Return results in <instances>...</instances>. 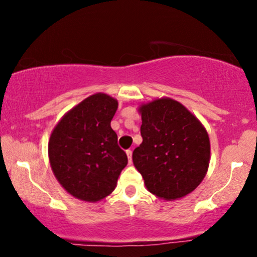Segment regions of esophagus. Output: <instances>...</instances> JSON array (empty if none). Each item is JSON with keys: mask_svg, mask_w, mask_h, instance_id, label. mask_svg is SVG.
Segmentation results:
<instances>
[{"mask_svg": "<svg viewBox=\"0 0 257 257\" xmlns=\"http://www.w3.org/2000/svg\"><path fill=\"white\" fill-rule=\"evenodd\" d=\"M126 154H127L128 163L131 164V163H132V150H127V151H126Z\"/></svg>", "mask_w": 257, "mask_h": 257, "instance_id": "obj_1", "label": "esophagus"}]
</instances>
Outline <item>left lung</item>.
Instances as JSON below:
<instances>
[{
    "label": "left lung",
    "instance_id": "1",
    "mask_svg": "<svg viewBox=\"0 0 257 257\" xmlns=\"http://www.w3.org/2000/svg\"><path fill=\"white\" fill-rule=\"evenodd\" d=\"M143 143L133 151V164L145 186L158 198L177 200L194 191L209 166L206 128L184 105L160 98L139 107Z\"/></svg>",
    "mask_w": 257,
    "mask_h": 257
}]
</instances>
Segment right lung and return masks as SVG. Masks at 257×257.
<instances>
[{
	"label": "right lung",
	"instance_id": "right-lung-1",
	"mask_svg": "<svg viewBox=\"0 0 257 257\" xmlns=\"http://www.w3.org/2000/svg\"><path fill=\"white\" fill-rule=\"evenodd\" d=\"M117 108V99L108 94H92L66 112L50 136L51 170L62 187L83 201L110 195L127 165L111 128Z\"/></svg>",
	"mask_w": 257,
	"mask_h": 257
}]
</instances>
